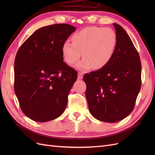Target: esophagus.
Here are the masks:
<instances>
[{
	"mask_svg": "<svg viewBox=\"0 0 155 155\" xmlns=\"http://www.w3.org/2000/svg\"><path fill=\"white\" fill-rule=\"evenodd\" d=\"M83 77V74L82 72H79L78 75V79H82Z\"/></svg>",
	"mask_w": 155,
	"mask_h": 155,
	"instance_id": "1",
	"label": "esophagus"
}]
</instances>
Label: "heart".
I'll list each match as a JSON object with an SVG mask.
<instances>
[{"label":"heart","mask_w":155,"mask_h":155,"mask_svg":"<svg viewBox=\"0 0 155 155\" xmlns=\"http://www.w3.org/2000/svg\"><path fill=\"white\" fill-rule=\"evenodd\" d=\"M73 43L65 41L62 45V55L64 61L74 64L83 58L75 67L87 71L93 67L101 69L110 63L115 53L118 37L110 28L87 27L72 35Z\"/></svg>","instance_id":"obj_1"}]
</instances>
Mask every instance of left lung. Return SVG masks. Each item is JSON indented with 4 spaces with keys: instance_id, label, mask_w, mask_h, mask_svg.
Instances as JSON below:
<instances>
[{
    "instance_id": "8db88e82",
    "label": "left lung",
    "mask_w": 155,
    "mask_h": 155,
    "mask_svg": "<svg viewBox=\"0 0 155 155\" xmlns=\"http://www.w3.org/2000/svg\"><path fill=\"white\" fill-rule=\"evenodd\" d=\"M113 25L118 43L110 63L83 76L89 111L94 118L109 123L130 114L141 88L139 54L123 28L116 23Z\"/></svg>"
}]
</instances>
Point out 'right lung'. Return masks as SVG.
Masks as SVG:
<instances>
[{"instance_id":"add662e5","label":"right lung","mask_w":155,"mask_h":155,"mask_svg":"<svg viewBox=\"0 0 155 155\" xmlns=\"http://www.w3.org/2000/svg\"><path fill=\"white\" fill-rule=\"evenodd\" d=\"M76 29L68 24L42 27L17 51L14 89L23 113L32 120H53L66 109L78 73L63 61L61 48Z\"/></svg>"}]
</instances>
